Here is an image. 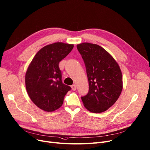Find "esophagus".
I'll return each instance as SVG.
<instances>
[{
  "instance_id": "34e87169",
  "label": "esophagus",
  "mask_w": 150,
  "mask_h": 150,
  "mask_svg": "<svg viewBox=\"0 0 150 150\" xmlns=\"http://www.w3.org/2000/svg\"><path fill=\"white\" fill-rule=\"evenodd\" d=\"M71 87H72V89L73 90V91H76V85L74 84H73L72 86H71Z\"/></svg>"
}]
</instances>
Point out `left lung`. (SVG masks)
<instances>
[{
  "label": "left lung",
  "instance_id": "1",
  "mask_svg": "<svg viewBox=\"0 0 150 150\" xmlns=\"http://www.w3.org/2000/svg\"><path fill=\"white\" fill-rule=\"evenodd\" d=\"M86 69L89 90L81 96L84 107L92 113H101L112 107L122 90L120 67L105 50L96 44L76 46Z\"/></svg>",
  "mask_w": 150,
  "mask_h": 150
}]
</instances>
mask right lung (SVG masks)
Wrapping results in <instances>:
<instances>
[{"label": "right lung", "mask_w": 150, "mask_h": 150, "mask_svg": "<svg viewBox=\"0 0 150 150\" xmlns=\"http://www.w3.org/2000/svg\"><path fill=\"white\" fill-rule=\"evenodd\" d=\"M73 45L61 42L47 45L35 54L25 75L28 94L32 101L46 112L60 107L71 87L63 83L59 63L72 50Z\"/></svg>", "instance_id": "obj_1"}]
</instances>
